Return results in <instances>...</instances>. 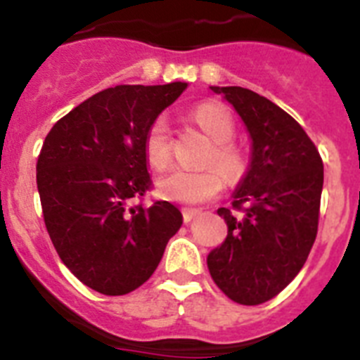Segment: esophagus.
<instances>
[{
  "mask_svg": "<svg viewBox=\"0 0 360 360\" xmlns=\"http://www.w3.org/2000/svg\"><path fill=\"white\" fill-rule=\"evenodd\" d=\"M182 214H184V221H186V224H189V221H193V219L200 214V211L198 209L186 207V209H182Z\"/></svg>",
  "mask_w": 360,
  "mask_h": 360,
  "instance_id": "esophagus-1",
  "label": "esophagus"
}]
</instances>
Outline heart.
<instances>
[{"instance_id": "1", "label": "heart", "mask_w": 360, "mask_h": 360, "mask_svg": "<svg viewBox=\"0 0 360 360\" xmlns=\"http://www.w3.org/2000/svg\"><path fill=\"white\" fill-rule=\"evenodd\" d=\"M193 119L214 144L209 149L203 169H173L158 180V193L165 200L178 203H203L212 200L224 189L225 176L238 180L245 173V157L238 146L232 144L234 120L221 104L203 103L193 110ZM171 128L164 115L149 124L144 135L146 160L155 169H165L171 162ZM217 167L214 168V165ZM222 169L219 172L217 167Z\"/></svg>"}]
</instances>
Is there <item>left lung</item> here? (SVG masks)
Here are the masks:
<instances>
[{
  "instance_id": "8db88e82",
  "label": "left lung",
  "mask_w": 360,
  "mask_h": 360,
  "mask_svg": "<svg viewBox=\"0 0 360 360\" xmlns=\"http://www.w3.org/2000/svg\"><path fill=\"white\" fill-rule=\"evenodd\" d=\"M240 113L252 139V162L219 207L227 238L207 256L212 281L234 303L262 304L303 269L319 225L323 158L297 120L241 86H211Z\"/></svg>"
}]
</instances>
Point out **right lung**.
Instances as JSON below:
<instances>
[{
    "label": "right lung",
    "mask_w": 360,
    "mask_h": 360,
    "mask_svg": "<svg viewBox=\"0 0 360 360\" xmlns=\"http://www.w3.org/2000/svg\"><path fill=\"white\" fill-rule=\"evenodd\" d=\"M186 88H108L57 120L44 139L36 165L44 225L70 272L101 294L144 285L182 227L173 203L144 207L142 198L153 189L144 135Z\"/></svg>",
    "instance_id": "1"
}]
</instances>
